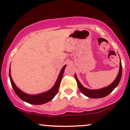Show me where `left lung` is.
I'll return each instance as SVG.
<instances>
[{
	"mask_svg": "<svg viewBox=\"0 0 130 130\" xmlns=\"http://www.w3.org/2000/svg\"><path fill=\"white\" fill-rule=\"evenodd\" d=\"M122 74V66L121 61H120V69H119V74H118L117 76L116 77V79L114 80V81L111 84H110L109 86H108V87L103 88V89H98V90H90V89H86V88L83 87L81 84L79 83V81L77 79V77L76 74L74 75V77H75L76 80L77 81L79 89L80 92L84 94V95H86V96H87L90 98H100L107 96V95H108L109 94L111 93L114 90V89L118 86L119 82H120V79H121Z\"/></svg>",
	"mask_w": 130,
	"mask_h": 130,
	"instance_id": "1",
	"label": "left lung"
}]
</instances>
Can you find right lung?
<instances>
[{
	"label": "right lung",
	"mask_w": 130,
	"mask_h": 130,
	"mask_svg": "<svg viewBox=\"0 0 130 130\" xmlns=\"http://www.w3.org/2000/svg\"><path fill=\"white\" fill-rule=\"evenodd\" d=\"M66 66L67 65H65V66L62 68V70L60 71V74H59V77H58L57 79L56 84L54 86V87L52 88L51 90L47 91V92L39 94V95H28V94L24 93V92H22L20 89H19L18 88L16 87V86L14 84V82L13 81L12 78H11V74H10V70H9V76H10V81H11V86H12L13 90H14V92H15L16 95H17L22 100L32 104H42L52 100L54 98V97L56 96V94L57 93L58 90H59V86H60L61 80H62V76H63V72L64 71H65V68Z\"/></svg>",
	"instance_id": "obj_1"
}]
</instances>
